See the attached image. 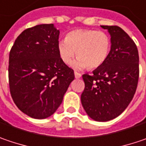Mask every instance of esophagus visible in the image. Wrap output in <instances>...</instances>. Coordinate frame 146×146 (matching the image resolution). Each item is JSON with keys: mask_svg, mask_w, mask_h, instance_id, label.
<instances>
[{"mask_svg": "<svg viewBox=\"0 0 146 146\" xmlns=\"http://www.w3.org/2000/svg\"><path fill=\"white\" fill-rule=\"evenodd\" d=\"M74 75H75V78H80L82 77L81 73H78V72H74Z\"/></svg>", "mask_w": 146, "mask_h": 146, "instance_id": "esophagus-1", "label": "esophagus"}]
</instances>
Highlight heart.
I'll list each match as a JSON object with an SVG mask.
<instances>
[{
	"label": "heart",
	"mask_w": 146,
	"mask_h": 146,
	"mask_svg": "<svg viewBox=\"0 0 146 146\" xmlns=\"http://www.w3.org/2000/svg\"><path fill=\"white\" fill-rule=\"evenodd\" d=\"M111 47V38L107 33L92 29L72 30L67 34L66 39L58 44L59 57L65 64H69L76 54L78 59L73 66L77 69L100 68L107 60Z\"/></svg>",
	"instance_id": "1"
}]
</instances>
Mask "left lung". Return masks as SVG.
Wrapping results in <instances>:
<instances>
[{
    "instance_id": "8db88e82",
    "label": "left lung",
    "mask_w": 146,
    "mask_h": 146,
    "mask_svg": "<svg viewBox=\"0 0 146 146\" xmlns=\"http://www.w3.org/2000/svg\"><path fill=\"white\" fill-rule=\"evenodd\" d=\"M111 35V47L105 62L92 73L83 74L82 105L97 121H108L128 107L139 79V54L135 42L116 25H101Z\"/></svg>"
}]
</instances>
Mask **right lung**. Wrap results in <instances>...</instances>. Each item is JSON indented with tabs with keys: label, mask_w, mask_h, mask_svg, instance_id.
<instances>
[{
	"label": "right lung",
	"mask_w": 146,
	"mask_h": 146,
	"mask_svg": "<svg viewBox=\"0 0 146 146\" xmlns=\"http://www.w3.org/2000/svg\"><path fill=\"white\" fill-rule=\"evenodd\" d=\"M59 30L54 24L38 25L17 37L9 56V86L15 104L27 116L44 119L53 115L74 79L61 60Z\"/></svg>",
	"instance_id": "1"
}]
</instances>
